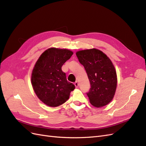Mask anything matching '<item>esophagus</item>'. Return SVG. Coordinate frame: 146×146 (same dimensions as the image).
<instances>
[{"label":"esophagus","mask_w":146,"mask_h":146,"mask_svg":"<svg viewBox=\"0 0 146 146\" xmlns=\"http://www.w3.org/2000/svg\"><path fill=\"white\" fill-rule=\"evenodd\" d=\"M74 85L76 86V88H78V82H76L74 83Z\"/></svg>","instance_id":"1"}]
</instances>
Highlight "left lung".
<instances>
[{
    "label": "left lung",
    "instance_id": "left-lung-1",
    "mask_svg": "<svg viewBox=\"0 0 146 146\" xmlns=\"http://www.w3.org/2000/svg\"><path fill=\"white\" fill-rule=\"evenodd\" d=\"M76 55L85 68L91 88L86 94L96 107L108 104L117 86V75L111 61L102 51L91 48L77 52Z\"/></svg>",
    "mask_w": 146,
    "mask_h": 146
}]
</instances>
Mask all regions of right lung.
I'll list each match as a JSON object with an SVG mask.
<instances>
[{
  "instance_id": "obj_1",
  "label": "right lung",
  "mask_w": 146,
  "mask_h": 146,
  "mask_svg": "<svg viewBox=\"0 0 146 146\" xmlns=\"http://www.w3.org/2000/svg\"><path fill=\"white\" fill-rule=\"evenodd\" d=\"M73 55L68 49L50 48L44 52L35 64L32 84L38 98L49 107H58L69 98L75 86L66 79L61 67Z\"/></svg>"
}]
</instances>
